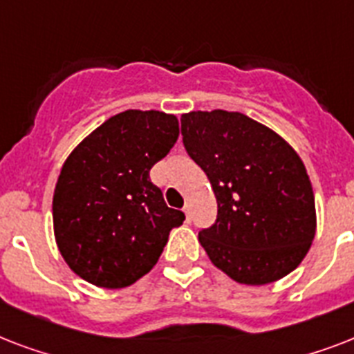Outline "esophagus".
<instances>
[{
  "label": "esophagus",
  "instance_id": "1",
  "mask_svg": "<svg viewBox=\"0 0 354 354\" xmlns=\"http://www.w3.org/2000/svg\"><path fill=\"white\" fill-rule=\"evenodd\" d=\"M183 213H185V216H187V221H191V218H193V205L189 204V202L183 205Z\"/></svg>",
  "mask_w": 354,
  "mask_h": 354
}]
</instances>
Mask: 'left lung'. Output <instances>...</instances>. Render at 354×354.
<instances>
[{
  "label": "left lung",
  "mask_w": 354,
  "mask_h": 354,
  "mask_svg": "<svg viewBox=\"0 0 354 354\" xmlns=\"http://www.w3.org/2000/svg\"><path fill=\"white\" fill-rule=\"evenodd\" d=\"M183 147L207 174L218 213L198 233L211 263L242 285H266L297 268L316 233L307 169L296 150L244 113L182 115Z\"/></svg>",
  "instance_id": "8db88e82"
}]
</instances>
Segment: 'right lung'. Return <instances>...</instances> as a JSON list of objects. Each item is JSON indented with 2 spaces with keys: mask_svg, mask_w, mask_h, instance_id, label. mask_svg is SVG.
<instances>
[{
  "mask_svg": "<svg viewBox=\"0 0 354 354\" xmlns=\"http://www.w3.org/2000/svg\"><path fill=\"white\" fill-rule=\"evenodd\" d=\"M180 133L169 113L127 110L69 154L53 196L64 261L91 285L122 288L152 270L172 227L185 221L150 182Z\"/></svg>",
  "mask_w": 354,
  "mask_h": 354,
  "instance_id": "obj_1",
  "label": "right lung"
}]
</instances>
